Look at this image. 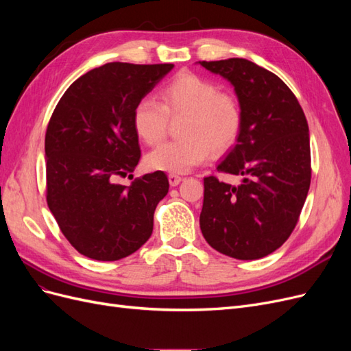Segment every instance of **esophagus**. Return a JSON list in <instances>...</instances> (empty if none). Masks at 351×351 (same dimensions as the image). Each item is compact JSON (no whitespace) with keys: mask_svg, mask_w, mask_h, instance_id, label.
<instances>
[{"mask_svg":"<svg viewBox=\"0 0 351 351\" xmlns=\"http://www.w3.org/2000/svg\"><path fill=\"white\" fill-rule=\"evenodd\" d=\"M168 180H169V184H171V186L174 187V186H178L180 182H182L183 178L180 177L178 174H173V173H171V174H168Z\"/></svg>","mask_w":351,"mask_h":351,"instance_id":"obj_1","label":"esophagus"}]
</instances>
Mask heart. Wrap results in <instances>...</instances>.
Returning a JSON list of instances; mask_svg holds the SVG:
<instances>
[{"instance_id": "b5f03b06", "label": "heart", "mask_w": 351, "mask_h": 351, "mask_svg": "<svg viewBox=\"0 0 351 351\" xmlns=\"http://www.w3.org/2000/svg\"><path fill=\"white\" fill-rule=\"evenodd\" d=\"M161 104L142 98L133 111V127L146 145L161 142L168 129V117L184 115L180 127L183 139L167 142L146 155V167L155 171L187 173L212 152L221 155L236 145L243 124L237 98L219 90L217 83L199 74L182 71L159 90Z\"/></svg>"}]
</instances>
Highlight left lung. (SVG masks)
<instances>
[{"mask_svg": "<svg viewBox=\"0 0 351 351\" xmlns=\"http://www.w3.org/2000/svg\"><path fill=\"white\" fill-rule=\"evenodd\" d=\"M199 64L234 86L243 114L237 143L217 167L241 183L204 178L202 234L230 258L261 259L281 247L299 221L312 177L309 125L277 74L244 58Z\"/></svg>", "mask_w": 351, "mask_h": 351, "instance_id": "1", "label": "left lung"}]
</instances>
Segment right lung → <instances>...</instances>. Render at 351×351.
I'll list each match as a JSON object with an SVG mask.
<instances>
[{
    "instance_id": "add662e5",
    "label": "right lung",
    "mask_w": 351,
    "mask_h": 351,
    "mask_svg": "<svg viewBox=\"0 0 351 351\" xmlns=\"http://www.w3.org/2000/svg\"><path fill=\"white\" fill-rule=\"evenodd\" d=\"M174 64L108 62L70 84L45 134L47 204L71 246L95 261H119L151 237L154 212L168 193L155 171L130 186L141 159L136 104Z\"/></svg>"
}]
</instances>
